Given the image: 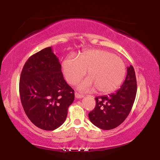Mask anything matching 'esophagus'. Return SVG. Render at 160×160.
<instances>
[{
    "label": "esophagus",
    "mask_w": 160,
    "mask_h": 160,
    "mask_svg": "<svg viewBox=\"0 0 160 160\" xmlns=\"http://www.w3.org/2000/svg\"><path fill=\"white\" fill-rule=\"evenodd\" d=\"M75 97H76V98H78V99H81V98H82V97H84L83 94H79L78 92H75Z\"/></svg>",
    "instance_id": "obj_1"
}]
</instances>
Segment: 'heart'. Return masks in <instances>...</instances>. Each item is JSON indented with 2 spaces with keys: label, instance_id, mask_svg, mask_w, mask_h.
I'll use <instances>...</instances> for the list:
<instances>
[{
  "label": "heart",
  "instance_id": "1",
  "mask_svg": "<svg viewBox=\"0 0 160 160\" xmlns=\"http://www.w3.org/2000/svg\"><path fill=\"white\" fill-rule=\"evenodd\" d=\"M87 70L89 78L78 85V89L82 91L97 89L99 93L108 94L117 89L123 82L126 66L115 54L103 49L86 50L78 58L68 56L62 63L63 75L70 85L79 82Z\"/></svg>",
  "mask_w": 160,
  "mask_h": 160
}]
</instances>
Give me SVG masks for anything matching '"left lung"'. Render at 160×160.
I'll use <instances>...</instances> for the list:
<instances>
[{"instance_id":"1","label":"left lung","mask_w":160,"mask_h":160,"mask_svg":"<svg viewBox=\"0 0 160 160\" xmlns=\"http://www.w3.org/2000/svg\"><path fill=\"white\" fill-rule=\"evenodd\" d=\"M137 92L136 77L133 67L127 68V75L123 85L114 93L97 97L94 110L88 113L94 126L103 130H111L121 125L128 116Z\"/></svg>"}]
</instances>
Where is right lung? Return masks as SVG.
Here are the masks:
<instances>
[{"label":"right lung","mask_w":160,"mask_h":160,"mask_svg":"<svg viewBox=\"0 0 160 160\" xmlns=\"http://www.w3.org/2000/svg\"><path fill=\"white\" fill-rule=\"evenodd\" d=\"M19 90L26 115L32 123L46 131H53L64 123L75 99L74 90L64 80L61 65L51 47L34 53L26 61Z\"/></svg>","instance_id":"obj_1"}]
</instances>
